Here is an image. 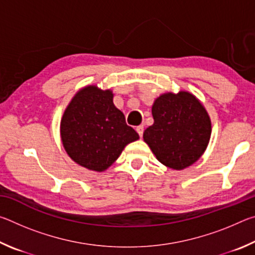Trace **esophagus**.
Returning a JSON list of instances; mask_svg holds the SVG:
<instances>
[{"label": "esophagus", "mask_w": 255, "mask_h": 255, "mask_svg": "<svg viewBox=\"0 0 255 255\" xmlns=\"http://www.w3.org/2000/svg\"><path fill=\"white\" fill-rule=\"evenodd\" d=\"M136 131L138 132V135H139V137L143 136V132H144V126L143 125H140V126H138L136 128Z\"/></svg>", "instance_id": "esophagus-1"}]
</instances>
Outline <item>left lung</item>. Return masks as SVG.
<instances>
[{"mask_svg": "<svg viewBox=\"0 0 255 255\" xmlns=\"http://www.w3.org/2000/svg\"><path fill=\"white\" fill-rule=\"evenodd\" d=\"M152 115L154 124L143 138L159 162L183 170L201 157L210 139L211 122L193 94L164 93L154 101Z\"/></svg>", "mask_w": 255, "mask_h": 255, "instance_id": "1", "label": "left lung"}]
</instances>
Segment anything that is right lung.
Masks as SVG:
<instances>
[{"instance_id":"1","label":"right lung","mask_w":255,"mask_h":255,"mask_svg":"<svg viewBox=\"0 0 255 255\" xmlns=\"http://www.w3.org/2000/svg\"><path fill=\"white\" fill-rule=\"evenodd\" d=\"M112 99L111 90L85 86L72 99L60 120L64 148L73 161L88 170H107L125 146L139 138L127 126Z\"/></svg>"}]
</instances>
